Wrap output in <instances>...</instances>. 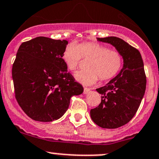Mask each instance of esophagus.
Segmentation results:
<instances>
[{
  "label": "esophagus",
  "instance_id": "34e87169",
  "mask_svg": "<svg viewBox=\"0 0 159 159\" xmlns=\"http://www.w3.org/2000/svg\"><path fill=\"white\" fill-rule=\"evenodd\" d=\"M89 93H90V89H89V88H87V87H84V94L87 95Z\"/></svg>",
  "mask_w": 159,
  "mask_h": 159
}]
</instances>
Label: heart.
<instances>
[{
  "label": "heart",
  "mask_w": 159,
  "mask_h": 159,
  "mask_svg": "<svg viewBox=\"0 0 159 159\" xmlns=\"http://www.w3.org/2000/svg\"><path fill=\"white\" fill-rule=\"evenodd\" d=\"M81 58L89 59L87 70L76 73L75 79L84 85L93 84L98 77L101 81L112 79L121 71L124 63L123 57L118 51L93 42L70 43L62 54L66 68L72 72L76 70Z\"/></svg>",
  "instance_id": "obj_1"
}]
</instances>
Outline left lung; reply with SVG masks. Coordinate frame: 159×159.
<instances>
[{
	"label": "left lung",
	"mask_w": 159,
	"mask_h": 159,
	"mask_svg": "<svg viewBox=\"0 0 159 159\" xmlns=\"http://www.w3.org/2000/svg\"><path fill=\"white\" fill-rule=\"evenodd\" d=\"M110 43L123 57V68L104 87L98 107L90 110L95 124L102 128L116 129L127 124L136 113L146 89V75L142 58L137 49L117 37L97 38Z\"/></svg>",
	"instance_id": "left-lung-1"
}]
</instances>
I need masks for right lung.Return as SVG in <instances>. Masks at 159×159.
<instances>
[{"instance_id": "right-lung-1", "label": "right lung", "mask_w": 159, "mask_h": 159, "mask_svg": "<svg viewBox=\"0 0 159 159\" xmlns=\"http://www.w3.org/2000/svg\"><path fill=\"white\" fill-rule=\"evenodd\" d=\"M68 41L37 37L19 47L12 66L15 98L30 118L49 122L67 110L70 98L84 88L62 61Z\"/></svg>"}]
</instances>
